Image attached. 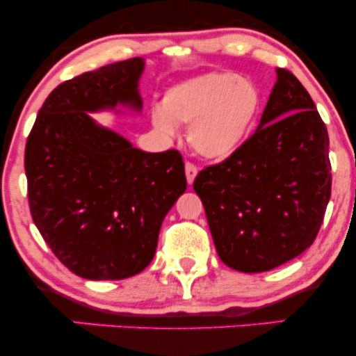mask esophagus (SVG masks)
Instances as JSON below:
<instances>
[{
    "label": "esophagus",
    "mask_w": 356,
    "mask_h": 356,
    "mask_svg": "<svg viewBox=\"0 0 356 356\" xmlns=\"http://www.w3.org/2000/svg\"><path fill=\"white\" fill-rule=\"evenodd\" d=\"M195 175H197V167L194 164H191V162H187L186 164V177H187V182L192 184L194 182Z\"/></svg>",
    "instance_id": "obj_1"
}]
</instances>
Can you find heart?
<instances>
[{"label": "heart", "instance_id": "heart-1", "mask_svg": "<svg viewBox=\"0 0 356 356\" xmlns=\"http://www.w3.org/2000/svg\"><path fill=\"white\" fill-rule=\"evenodd\" d=\"M263 110V95L236 73H206L174 85L150 110L154 129L165 137L189 125V144L207 161H226L246 144Z\"/></svg>", "mask_w": 356, "mask_h": 356}]
</instances>
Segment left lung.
Instances as JSON below:
<instances>
[{"label": "left lung", "instance_id": "1", "mask_svg": "<svg viewBox=\"0 0 356 356\" xmlns=\"http://www.w3.org/2000/svg\"><path fill=\"white\" fill-rule=\"evenodd\" d=\"M276 73L256 132L194 181L220 261L241 273L269 271L306 251L332 195L326 127L300 80Z\"/></svg>", "mask_w": 356, "mask_h": 356}]
</instances>
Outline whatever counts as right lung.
<instances>
[{"instance_id":"add662e5","label":"right lung","mask_w":356,"mask_h":356,"mask_svg":"<svg viewBox=\"0 0 356 356\" xmlns=\"http://www.w3.org/2000/svg\"><path fill=\"white\" fill-rule=\"evenodd\" d=\"M144 58L63 81L40 108L24 150L33 222L85 280H125L149 266L162 220L187 181L177 150L144 152L88 113L140 112Z\"/></svg>"}]
</instances>
